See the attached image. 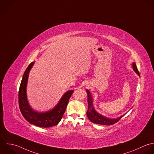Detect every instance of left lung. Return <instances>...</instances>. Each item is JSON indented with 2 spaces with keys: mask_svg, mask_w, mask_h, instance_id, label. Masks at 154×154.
Listing matches in <instances>:
<instances>
[{
  "mask_svg": "<svg viewBox=\"0 0 154 154\" xmlns=\"http://www.w3.org/2000/svg\"><path fill=\"white\" fill-rule=\"evenodd\" d=\"M133 68L134 71L140 76V73L137 69V66L135 63H133ZM88 94V109L87 111V116L89 119L93 123L100 125H111L117 122H118L125 115L121 116V117L116 119H110L107 117L103 116V115L97 113L93 107V99L89 91L86 90Z\"/></svg>",
  "mask_w": 154,
  "mask_h": 154,
  "instance_id": "1",
  "label": "left lung"
}]
</instances>
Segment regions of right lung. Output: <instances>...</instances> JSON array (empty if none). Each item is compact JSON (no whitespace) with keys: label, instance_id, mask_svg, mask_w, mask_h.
Instances as JSON below:
<instances>
[{"label":"right lung","instance_id":"obj_1","mask_svg":"<svg viewBox=\"0 0 154 154\" xmlns=\"http://www.w3.org/2000/svg\"><path fill=\"white\" fill-rule=\"evenodd\" d=\"M33 64L34 62H31L27 66L20 83L18 92V104L20 112L26 120L31 124L43 128L55 126L62 119L74 91H68L65 93L57 106L52 110L45 113H39L34 111L29 104L26 94L29 73Z\"/></svg>","mask_w":154,"mask_h":154}]
</instances>
